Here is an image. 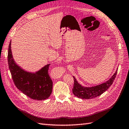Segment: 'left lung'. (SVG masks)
<instances>
[{
  "label": "left lung",
  "instance_id": "left-lung-1",
  "mask_svg": "<svg viewBox=\"0 0 129 129\" xmlns=\"http://www.w3.org/2000/svg\"><path fill=\"white\" fill-rule=\"evenodd\" d=\"M117 70L118 69L116 70L115 74L107 82L103 83L101 85L91 87H85L81 86V85L77 82L75 77L73 76V79H74V84H73L72 89L73 93L77 97L86 99L94 98L99 96L107 90L109 87L112 85L117 75Z\"/></svg>",
  "mask_w": 129,
  "mask_h": 129
}]
</instances>
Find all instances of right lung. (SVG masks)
Here are the masks:
<instances>
[{
  "label": "right lung",
  "instance_id": "obj_1",
  "mask_svg": "<svg viewBox=\"0 0 129 129\" xmlns=\"http://www.w3.org/2000/svg\"><path fill=\"white\" fill-rule=\"evenodd\" d=\"M10 42L7 59L12 78L16 86L29 98L42 101L48 98L52 93L53 83L49 74L50 64L36 73L26 72L16 65L13 59Z\"/></svg>",
  "mask_w": 129,
  "mask_h": 129
}]
</instances>
